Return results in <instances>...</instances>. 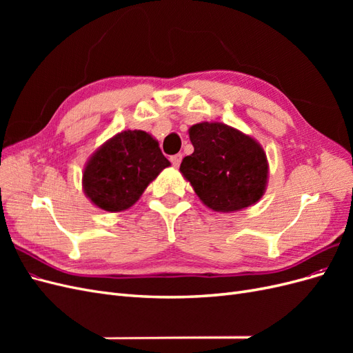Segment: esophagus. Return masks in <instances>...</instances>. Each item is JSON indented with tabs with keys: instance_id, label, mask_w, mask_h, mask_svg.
Here are the masks:
<instances>
[{
	"instance_id": "obj_1",
	"label": "esophagus",
	"mask_w": 353,
	"mask_h": 353,
	"mask_svg": "<svg viewBox=\"0 0 353 353\" xmlns=\"http://www.w3.org/2000/svg\"><path fill=\"white\" fill-rule=\"evenodd\" d=\"M181 160H183V154H181V153L174 154V156H170V162H172V165H174L175 168H178V166H179Z\"/></svg>"
}]
</instances>
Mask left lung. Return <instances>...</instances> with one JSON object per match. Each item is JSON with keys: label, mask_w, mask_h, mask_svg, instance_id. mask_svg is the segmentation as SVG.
I'll return each mask as SVG.
<instances>
[{"label": "left lung", "mask_w": 353, "mask_h": 353, "mask_svg": "<svg viewBox=\"0 0 353 353\" xmlns=\"http://www.w3.org/2000/svg\"><path fill=\"white\" fill-rule=\"evenodd\" d=\"M188 135L194 152L183 159L179 170L203 205L228 213L262 199L270 168L254 138L221 122L196 123Z\"/></svg>", "instance_id": "8db88e82"}]
</instances>
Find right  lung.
<instances>
[{
    "label": "right lung",
    "mask_w": 353,
    "mask_h": 353,
    "mask_svg": "<svg viewBox=\"0 0 353 353\" xmlns=\"http://www.w3.org/2000/svg\"><path fill=\"white\" fill-rule=\"evenodd\" d=\"M170 166L159 143L145 131H122L92 153L83 168L82 188L94 206L108 212L130 209L147 185Z\"/></svg>",
    "instance_id": "add662e5"
}]
</instances>
